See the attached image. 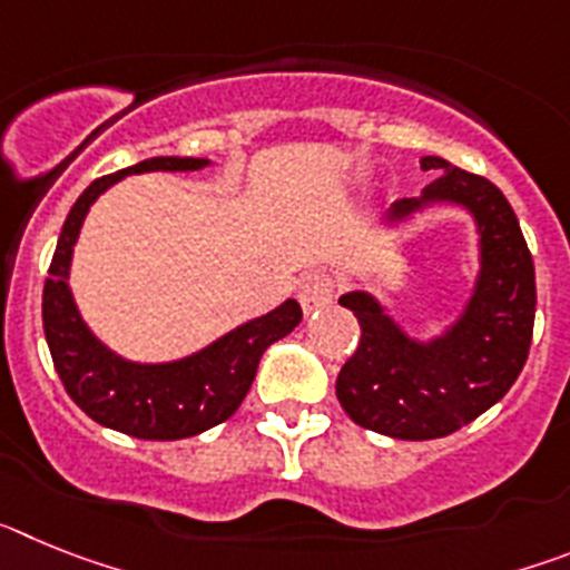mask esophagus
Listing matches in <instances>:
<instances>
[{
    "label": "esophagus",
    "instance_id": "obj_1",
    "mask_svg": "<svg viewBox=\"0 0 570 570\" xmlns=\"http://www.w3.org/2000/svg\"><path fill=\"white\" fill-rule=\"evenodd\" d=\"M334 299V279L328 274H308L299 282V305L305 314L325 308Z\"/></svg>",
    "mask_w": 570,
    "mask_h": 570
}]
</instances>
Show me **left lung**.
Segmentation results:
<instances>
[{
	"instance_id": "obj_1",
	"label": "left lung",
	"mask_w": 570,
	"mask_h": 570,
	"mask_svg": "<svg viewBox=\"0 0 570 570\" xmlns=\"http://www.w3.org/2000/svg\"><path fill=\"white\" fill-rule=\"evenodd\" d=\"M420 165L436 179L420 199L394 203L387 219L460 205L480 234V274L460 320L428 342L407 336L367 291L340 296L362 336L336 376V400L356 425L394 440L454 434L497 405L525 365L537 311L531 250L502 190L440 156H422Z\"/></svg>"
}]
</instances>
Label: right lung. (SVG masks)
Masks as SVG:
<instances>
[{"label": "right lung", "mask_w": 570, "mask_h": 570, "mask_svg": "<svg viewBox=\"0 0 570 570\" xmlns=\"http://www.w3.org/2000/svg\"><path fill=\"white\" fill-rule=\"evenodd\" d=\"M194 156H154L102 176L82 190L59 234L42 291V322L53 367L65 391L94 422L136 440H185L234 416L256 376L265 347L299 325L296 299L245 322L208 347L176 362H130L94 336L70 294V256L90 205L114 183L148 170H199Z\"/></svg>", "instance_id": "obj_1"}]
</instances>
